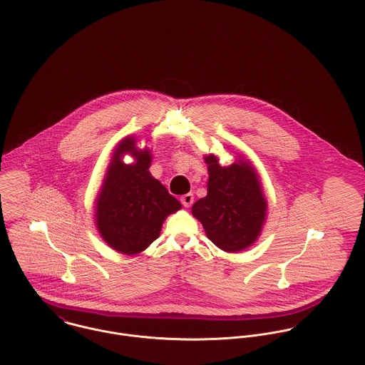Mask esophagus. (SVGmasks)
Masks as SVG:
<instances>
[{
	"label": "esophagus",
	"mask_w": 365,
	"mask_h": 365,
	"mask_svg": "<svg viewBox=\"0 0 365 365\" xmlns=\"http://www.w3.org/2000/svg\"><path fill=\"white\" fill-rule=\"evenodd\" d=\"M193 200H195V196L192 193H187V195L180 197V202H182L185 207H190L193 204Z\"/></svg>",
	"instance_id": "esophagus-1"
}]
</instances>
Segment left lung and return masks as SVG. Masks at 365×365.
I'll use <instances>...</instances> for the list:
<instances>
[{
	"label": "left lung",
	"mask_w": 365,
	"mask_h": 365,
	"mask_svg": "<svg viewBox=\"0 0 365 365\" xmlns=\"http://www.w3.org/2000/svg\"><path fill=\"white\" fill-rule=\"evenodd\" d=\"M221 166L218 157L205 155L207 196L193 204L207 238L224 252L237 253L257 241L267 217V200L253 165L238 157Z\"/></svg>",
	"instance_id": "8db88e82"
}]
</instances>
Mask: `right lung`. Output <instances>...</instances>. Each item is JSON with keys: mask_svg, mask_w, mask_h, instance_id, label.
Listing matches in <instances>:
<instances>
[{"mask_svg": "<svg viewBox=\"0 0 365 365\" xmlns=\"http://www.w3.org/2000/svg\"><path fill=\"white\" fill-rule=\"evenodd\" d=\"M127 135L118 144L95 199V224L102 240L123 255H137L154 242L168 215L182 208L148 170L151 150H138ZM130 153L133 164L122 163Z\"/></svg>", "mask_w": 365, "mask_h": 365, "instance_id": "add662e5", "label": "right lung"}]
</instances>
